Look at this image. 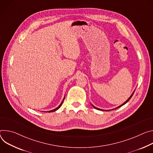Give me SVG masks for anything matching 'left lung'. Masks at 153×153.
<instances>
[{"label": "left lung", "instance_id": "8db88e82", "mask_svg": "<svg viewBox=\"0 0 153 153\" xmlns=\"http://www.w3.org/2000/svg\"><path fill=\"white\" fill-rule=\"evenodd\" d=\"M134 92H133V93H132V94H131V96H130V97H129V98H128V100H126V101H125V103H123V104H122V105H120V106H118V107H117V108H115V109H112V110H114V109H117V108H120V107H122V106H123V105H125V104H126V103H127V102H128V101H129V100H130V99H131V97H132V95H133V94H134ZM91 105H92V104H91ZM92 106H93V107H94V108H95V109H98V110H101V111H105V110H103V109H99V108H96V107H95V106H94V105H92ZM109 111V110H106V111Z\"/></svg>", "mask_w": 153, "mask_h": 153}]
</instances>
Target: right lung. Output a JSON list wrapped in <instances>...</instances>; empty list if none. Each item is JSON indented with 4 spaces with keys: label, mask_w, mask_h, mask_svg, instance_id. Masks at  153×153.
<instances>
[{
    "label": "right lung",
    "mask_w": 153,
    "mask_h": 153,
    "mask_svg": "<svg viewBox=\"0 0 153 153\" xmlns=\"http://www.w3.org/2000/svg\"><path fill=\"white\" fill-rule=\"evenodd\" d=\"M64 98H65V97H64V99H63V100L62 101V102H61V103L56 108H55V109H53V110H51V111H47L48 112H54V111H56V110H58L61 106V105H62V103H63V101H64Z\"/></svg>",
    "instance_id": "right-lung-1"
}]
</instances>
